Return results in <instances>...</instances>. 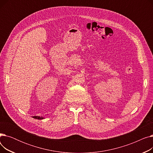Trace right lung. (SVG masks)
I'll return each mask as SVG.
<instances>
[{"instance_id": "obj_1", "label": "right lung", "mask_w": 153, "mask_h": 153, "mask_svg": "<svg viewBox=\"0 0 153 153\" xmlns=\"http://www.w3.org/2000/svg\"><path fill=\"white\" fill-rule=\"evenodd\" d=\"M33 118H35V119H38V120H42L44 118L42 117H38V116H34V117H33Z\"/></svg>"}]
</instances>
